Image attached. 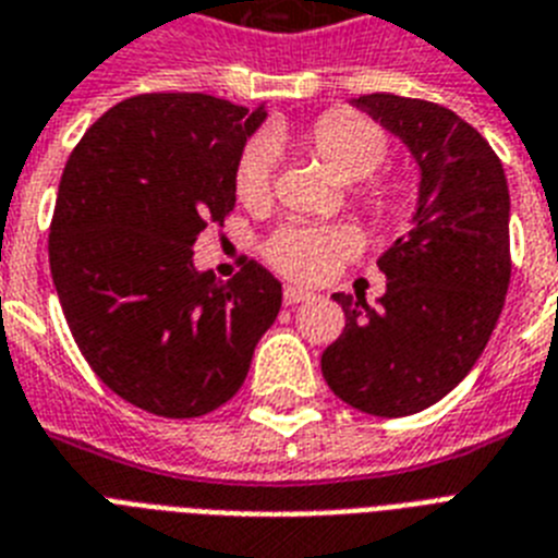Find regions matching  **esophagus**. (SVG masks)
I'll return each mask as SVG.
<instances>
[{
  "instance_id": "1",
  "label": "esophagus",
  "mask_w": 558,
  "mask_h": 558,
  "mask_svg": "<svg viewBox=\"0 0 558 558\" xmlns=\"http://www.w3.org/2000/svg\"><path fill=\"white\" fill-rule=\"evenodd\" d=\"M312 292H306V289H298V287H287L283 289V303L287 306H294V303H303V301H310Z\"/></svg>"
}]
</instances>
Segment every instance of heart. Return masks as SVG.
<instances>
[{
	"label": "heart",
	"instance_id": "obj_1",
	"mask_svg": "<svg viewBox=\"0 0 558 558\" xmlns=\"http://www.w3.org/2000/svg\"><path fill=\"white\" fill-rule=\"evenodd\" d=\"M283 134L275 131L269 140H252L234 162V194L243 206H260L269 201L271 174H275V146L283 143ZM301 143L310 148L326 169L341 183L369 180L387 160V134L373 120L352 111H329L318 117L301 134ZM361 208L373 220H392L404 211L407 189L401 183L369 185L361 194ZM357 240L350 229H312V226H287L271 234L266 243V257L278 271L303 283H320L341 269L343 260L355 255Z\"/></svg>",
	"mask_w": 558,
	"mask_h": 558
}]
</instances>
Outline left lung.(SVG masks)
<instances>
[{
	"label": "left lung",
	"mask_w": 558,
	"mask_h": 558,
	"mask_svg": "<svg viewBox=\"0 0 558 558\" xmlns=\"http://www.w3.org/2000/svg\"><path fill=\"white\" fill-rule=\"evenodd\" d=\"M378 120L418 162L410 232L378 260L387 292H335L347 326L320 355L335 396L381 418L441 401L490 341L510 283V194L490 143L450 108L396 94H364Z\"/></svg>",
	"instance_id": "8db88e82"
}]
</instances>
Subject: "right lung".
<instances>
[{"instance_id": "add662e5", "label": "right lung", "mask_w": 558, "mask_h": 558, "mask_svg": "<svg viewBox=\"0 0 558 558\" xmlns=\"http://www.w3.org/2000/svg\"><path fill=\"white\" fill-rule=\"evenodd\" d=\"M266 120L208 94H140L108 108L59 180L48 257L76 347L140 410L197 418L243 387L280 312L255 260L232 280L194 269V240L234 208V162Z\"/></svg>"}]
</instances>
